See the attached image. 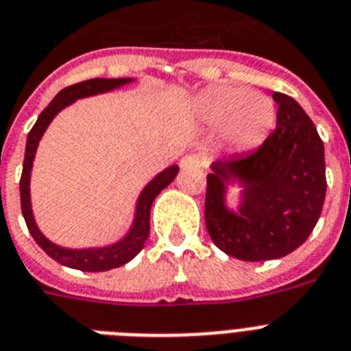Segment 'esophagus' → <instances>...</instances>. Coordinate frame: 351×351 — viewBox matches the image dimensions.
<instances>
[{
	"label": "esophagus",
	"instance_id": "esophagus-1",
	"mask_svg": "<svg viewBox=\"0 0 351 351\" xmlns=\"http://www.w3.org/2000/svg\"><path fill=\"white\" fill-rule=\"evenodd\" d=\"M182 169H202L203 158L199 155H187L180 160Z\"/></svg>",
	"mask_w": 351,
	"mask_h": 351
}]
</instances>
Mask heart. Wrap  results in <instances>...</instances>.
I'll return each mask as SVG.
<instances>
[{
  "instance_id": "obj_1",
  "label": "heart",
  "mask_w": 351,
  "mask_h": 351,
  "mask_svg": "<svg viewBox=\"0 0 351 351\" xmlns=\"http://www.w3.org/2000/svg\"><path fill=\"white\" fill-rule=\"evenodd\" d=\"M196 110L203 123L223 128L225 139L239 149L261 146L276 121L275 105L267 96L232 85L205 90L196 101Z\"/></svg>"
}]
</instances>
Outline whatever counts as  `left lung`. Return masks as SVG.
Instances as JSON below:
<instances>
[{
	"mask_svg": "<svg viewBox=\"0 0 351 351\" xmlns=\"http://www.w3.org/2000/svg\"><path fill=\"white\" fill-rule=\"evenodd\" d=\"M276 128L255 152L212 164L207 175L205 226L221 252L241 261L280 258L314 230L326 194L325 148L296 99L275 93ZM232 178L247 189L237 215L224 207Z\"/></svg>",
	"mask_w": 351,
	"mask_h": 351,
	"instance_id": "obj_1",
	"label": "left lung"
}]
</instances>
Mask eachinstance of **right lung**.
Segmentation results:
<instances>
[{"instance_id":"1","label":"right lung","mask_w":351,"mask_h":351,"mask_svg":"<svg viewBox=\"0 0 351 351\" xmlns=\"http://www.w3.org/2000/svg\"><path fill=\"white\" fill-rule=\"evenodd\" d=\"M130 78H93V80H85L80 84L69 85L66 89H62L60 93L51 99L48 107L40 112L39 119L32 126L28 139H26V152H25V162H23V173H21L19 180V191H21V210H23V217L26 221V226L30 230L32 237L35 243L39 244L44 252L48 253L53 261H57L58 264H64L67 267L80 271H108L112 267H119L126 262H130L137 253L143 250L144 243L149 235V210H152L153 199L157 198V194L162 189H166L171 182L175 180L176 173H178V166H171L164 169L158 176H155L149 182L144 191L141 193L139 202H137V210H135V219L132 230L128 232L125 239L119 243L107 246V248H96V250H67L60 248L57 244L49 243L46 237L39 232L37 225L34 221V214H32L30 205V171L32 162L35 157V149L39 139L43 137L44 130L48 128L51 119L57 116L58 112L64 107L71 105L78 98H85V96H93V94L105 93V90L116 89L119 85L128 84Z\"/></svg>"}]
</instances>
